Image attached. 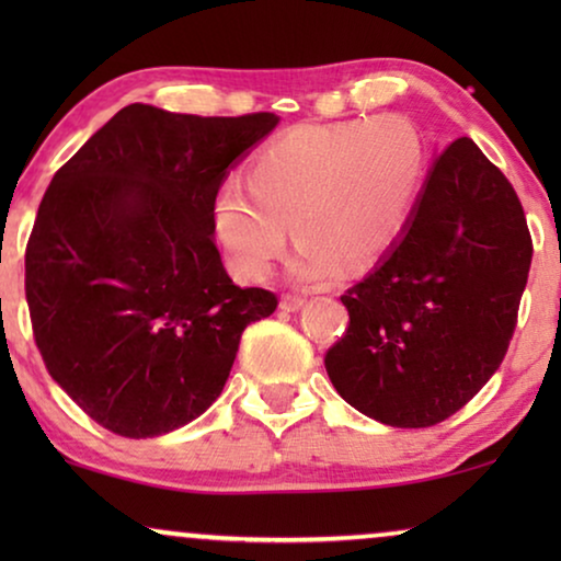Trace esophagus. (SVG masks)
Returning <instances> with one entry per match:
<instances>
[{
  "mask_svg": "<svg viewBox=\"0 0 561 561\" xmlns=\"http://www.w3.org/2000/svg\"><path fill=\"white\" fill-rule=\"evenodd\" d=\"M304 304H306V298L298 296V294H286L280 298V309L283 311H298Z\"/></svg>",
  "mask_w": 561,
  "mask_h": 561,
  "instance_id": "34e87169",
  "label": "esophagus"
}]
</instances>
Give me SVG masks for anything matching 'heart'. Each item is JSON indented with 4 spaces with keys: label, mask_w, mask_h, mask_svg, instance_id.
Listing matches in <instances>:
<instances>
[{
    "label": "heart",
    "mask_w": 561,
    "mask_h": 561,
    "mask_svg": "<svg viewBox=\"0 0 561 561\" xmlns=\"http://www.w3.org/2000/svg\"><path fill=\"white\" fill-rule=\"evenodd\" d=\"M426 171L424 135L401 114L304 125L260 150L248 187L221 186L214 232L242 280L273 271L294 227V273L321 280L370 263L409 219Z\"/></svg>",
    "instance_id": "b5f03b06"
}]
</instances>
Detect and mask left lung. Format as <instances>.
<instances>
[{"label":"left lung","mask_w":561,"mask_h":561,"mask_svg":"<svg viewBox=\"0 0 561 561\" xmlns=\"http://www.w3.org/2000/svg\"><path fill=\"white\" fill-rule=\"evenodd\" d=\"M534 244L511 181L459 137L428 171L401 240L344 290L324 365L336 393L398 428L442 424L508 352Z\"/></svg>","instance_id":"1"}]
</instances>
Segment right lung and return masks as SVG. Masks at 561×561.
<instances>
[{
    "label": "right lung",
    "mask_w": 561,
    "mask_h": 561,
    "mask_svg": "<svg viewBox=\"0 0 561 561\" xmlns=\"http://www.w3.org/2000/svg\"><path fill=\"white\" fill-rule=\"evenodd\" d=\"M271 112L196 117L129 104L58 168L25 250V296L50 378L127 439L209 409L244 327L278 296L240 288L214 242L229 165Z\"/></svg>",
    "instance_id": "add662e5"
}]
</instances>
